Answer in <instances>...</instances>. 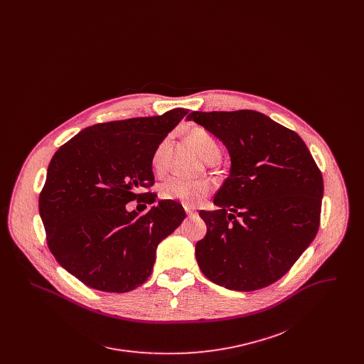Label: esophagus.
Instances as JSON below:
<instances>
[{"label": "esophagus", "instance_id": "esophagus-1", "mask_svg": "<svg viewBox=\"0 0 364 364\" xmlns=\"http://www.w3.org/2000/svg\"><path fill=\"white\" fill-rule=\"evenodd\" d=\"M184 210H186V213H187L188 217H195V215H196V210L193 208H191V206H184Z\"/></svg>", "mask_w": 364, "mask_h": 364}]
</instances>
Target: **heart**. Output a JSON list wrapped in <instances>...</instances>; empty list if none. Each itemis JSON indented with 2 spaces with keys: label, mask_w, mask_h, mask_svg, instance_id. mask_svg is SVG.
<instances>
[{
  "label": "heart",
  "mask_w": 364,
  "mask_h": 364,
  "mask_svg": "<svg viewBox=\"0 0 364 364\" xmlns=\"http://www.w3.org/2000/svg\"><path fill=\"white\" fill-rule=\"evenodd\" d=\"M187 140L191 146L199 153L205 161L210 164L215 162L221 156V147L214 136L205 128L195 127L188 131ZM169 149V139H164L151 156V165L154 171H162L165 165V156ZM211 191L208 181H190L178 177H172L161 186V196L166 200H177L186 206H195L203 198H206Z\"/></svg>",
  "instance_id": "obj_1"
}]
</instances>
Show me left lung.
Wrapping results in <instances>:
<instances>
[{
    "label": "left lung",
    "instance_id": "1",
    "mask_svg": "<svg viewBox=\"0 0 364 364\" xmlns=\"http://www.w3.org/2000/svg\"><path fill=\"white\" fill-rule=\"evenodd\" d=\"M228 149L232 166L200 210L205 239L195 255L202 273L226 289L250 292L288 273L316 236L323 178L303 139L255 110L192 112Z\"/></svg>",
    "mask_w": 364,
    "mask_h": 364
}]
</instances>
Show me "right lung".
I'll list each match as a JSON object with an SVG mask.
<instances>
[{
  "instance_id": "obj_1",
  "label": "right lung",
  "mask_w": 364,
  "mask_h": 364,
  "mask_svg": "<svg viewBox=\"0 0 364 364\" xmlns=\"http://www.w3.org/2000/svg\"><path fill=\"white\" fill-rule=\"evenodd\" d=\"M188 110L87 127L63 144L48 168L39 214L55 260L85 285L122 294L153 272L156 245L186 218L174 200L146 214L125 205L156 202L151 156Z\"/></svg>"
}]
</instances>
